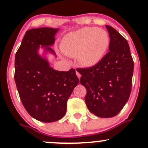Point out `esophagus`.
<instances>
[{
  "label": "esophagus",
  "mask_w": 148,
  "mask_h": 148,
  "mask_svg": "<svg viewBox=\"0 0 148 148\" xmlns=\"http://www.w3.org/2000/svg\"><path fill=\"white\" fill-rule=\"evenodd\" d=\"M76 76H78V78H79V79H80V78H81V74H80V73L78 72V71H76Z\"/></svg>",
  "instance_id": "34e87169"
}]
</instances>
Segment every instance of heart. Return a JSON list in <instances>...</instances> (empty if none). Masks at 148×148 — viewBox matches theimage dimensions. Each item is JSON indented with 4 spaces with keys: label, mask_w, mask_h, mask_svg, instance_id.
Masks as SVG:
<instances>
[{
    "label": "heart",
    "mask_w": 148,
    "mask_h": 148,
    "mask_svg": "<svg viewBox=\"0 0 148 148\" xmlns=\"http://www.w3.org/2000/svg\"><path fill=\"white\" fill-rule=\"evenodd\" d=\"M110 38L104 30L86 27L66 35L61 50L69 57H76L81 65L90 67L102 59L108 50Z\"/></svg>",
    "instance_id": "b5f03b06"
}]
</instances>
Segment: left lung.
Segmentation results:
<instances>
[{
    "instance_id": "obj_1",
    "label": "left lung",
    "mask_w": 148,
    "mask_h": 148,
    "mask_svg": "<svg viewBox=\"0 0 148 148\" xmlns=\"http://www.w3.org/2000/svg\"><path fill=\"white\" fill-rule=\"evenodd\" d=\"M110 36L109 51L95 65L79 68L80 83L86 88V106L99 118H112L126 104L132 91L134 61L127 40L106 25Z\"/></svg>"
}]
</instances>
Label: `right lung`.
<instances>
[{
	"label": "right lung",
	"instance_id": "right-lung-1",
	"mask_svg": "<svg viewBox=\"0 0 148 148\" xmlns=\"http://www.w3.org/2000/svg\"><path fill=\"white\" fill-rule=\"evenodd\" d=\"M58 28H40L27 30L15 55L14 81L27 112L39 121L52 123L65 115L67 102L79 79L74 69L57 71L38 53L55 52L51 48Z\"/></svg>",
	"mask_w": 148,
	"mask_h": 148
}]
</instances>
